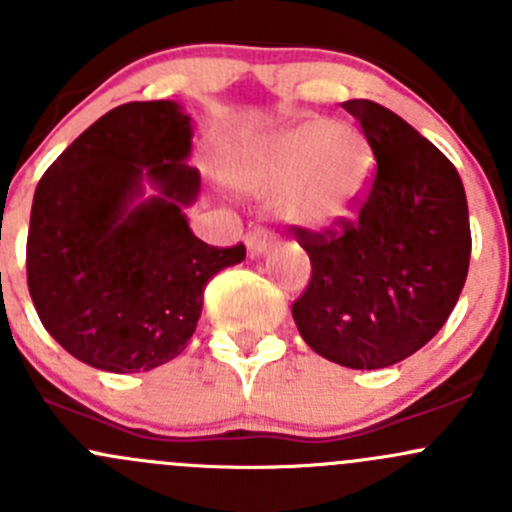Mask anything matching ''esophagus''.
<instances>
[{"label": "esophagus", "instance_id": "34e87169", "mask_svg": "<svg viewBox=\"0 0 512 512\" xmlns=\"http://www.w3.org/2000/svg\"><path fill=\"white\" fill-rule=\"evenodd\" d=\"M245 245L250 255H262V252L270 250V237H267V232L262 227H252L245 235Z\"/></svg>", "mask_w": 512, "mask_h": 512}]
</instances>
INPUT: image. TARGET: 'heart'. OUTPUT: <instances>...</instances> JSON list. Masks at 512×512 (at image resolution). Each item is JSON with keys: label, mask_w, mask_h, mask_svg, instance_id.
Wrapping results in <instances>:
<instances>
[{"label": "heart", "mask_w": 512, "mask_h": 512, "mask_svg": "<svg viewBox=\"0 0 512 512\" xmlns=\"http://www.w3.org/2000/svg\"><path fill=\"white\" fill-rule=\"evenodd\" d=\"M232 178L250 193L277 195V208L292 223L324 230L359 213L374 153L354 126L309 118L237 158Z\"/></svg>", "instance_id": "1"}]
</instances>
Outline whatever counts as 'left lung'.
Returning a JSON list of instances; mask_svg holds the SVG:
<instances>
[{"instance_id": "8db88e82", "label": "left lung", "mask_w": 512, "mask_h": 512, "mask_svg": "<svg viewBox=\"0 0 512 512\" xmlns=\"http://www.w3.org/2000/svg\"><path fill=\"white\" fill-rule=\"evenodd\" d=\"M376 168L354 220L292 225L312 262L292 317L304 342L349 369L406 359L446 324L466 285L471 223L461 175L428 138L381 103L354 98Z\"/></svg>"}]
</instances>
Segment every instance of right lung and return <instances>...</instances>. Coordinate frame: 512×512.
<instances>
[{
  "mask_svg": "<svg viewBox=\"0 0 512 512\" xmlns=\"http://www.w3.org/2000/svg\"><path fill=\"white\" fill-rule=\"evenodd\" d=\"M190 116L173 101H131L86 128L36 185L27 285L46 332L111 374L175 359L198 327L210 277L245 260L213 247L183 208L200 190ZM159 195L135 203L142 180Z\"/></svg>",
  "mask_w": 512,
  "mask_h": 512,
  "instance_id": "1",
  "label": "right lung"
}]
</instances>
